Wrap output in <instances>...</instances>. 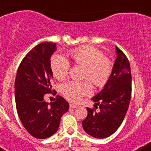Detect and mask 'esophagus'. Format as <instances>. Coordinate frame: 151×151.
I'll list each match as a JSON object with an SVG mask.
<instances>
[{"mask_svg": "<svg viewBox=\"0 0 151 151\" xmlns=\"http://www.w3.org/2000/svg\"><path fill=\"white\" fill-rule=\"evenodd\" d=\"M69 106H70V108H77L78 106V105L74 104H70Z\"/></svg>", "mask_w": 151, "mask_h": 151, "instance_id": "obj_1", "label": "esophagus"}]
</instances>
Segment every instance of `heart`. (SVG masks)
Masks as SVG:
<instances>
[{"label": "heart", "mask_w": 151, "mask_h": 151, "mask_svg": "<svg viewBox=\"0 0 151 151\" xmlns=\"http://www.w3.org/2000/svg\"><path fill=\"white\" fill-rule=\"evenodd\" d=\"M69 60L75 65L84 66L83 78L89 79L97 87H103L110 78L113 71L112 63L104 56L99 49L85 45L70 50L67 53ZM51 72L57 79L64 80L68 76L69 63L63 56L54 54L50 61ZM90 82H68L61 86V92L68 100L78 101L84 95L91 93Z\"/></svg>", "instance_id": "heart-1"}]
</instances>
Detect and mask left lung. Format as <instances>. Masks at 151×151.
Returning <instances> with one entry per match:
<instances>
[{
  "instance_id": "obj_1",
  "label": "left lung",
  "mask_w": 151,
  "mask_h": 151,
  "mask_svg": "<svg viewBox=\"0 0 151 151\" xmlns=\"http://www.w3.org/2000/svg\"><path fill=\"white\" fill-rule=\"evenodd\" d=\"M117 57L104 88L92 98L94 108H87L82 121L85 132L96 138H107L118 129L123 121L132 96V74L129 61L123 52L116 47Z\"/></svg>"
}]
</instances>
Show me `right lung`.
Instances as JSON below:
<instances>
[{
    "label": "right lung",
    "mask_w": 151,
    "mask_h": 151,
    "mask_svg": "<svg viewBox=\"0 0 151 151\" xmlns=\"http://www.w3.org/2000/svg\"><path fill=\"white\" fill-rule=\"evenodd\" d=\"M56 50V44L51 42L35 46L23 58L16 76L17 113L28 132L38 139L47 138L57 132L61 117L69 107L61 96L50 104L44 100L45 94L54 91L50 59Z\"/></svg>",
    "instance_id": "obj_1"
}]
</instances>
